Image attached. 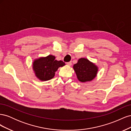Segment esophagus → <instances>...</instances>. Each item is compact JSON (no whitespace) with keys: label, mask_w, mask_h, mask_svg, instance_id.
Masks as SVG:
<instances>
[{"label":"esophagus","mask_w":131,"mask_h":131,"mask_svg":"<svg viewBox=\"0 0 131 131\" xmlns=\"http://www.w3.org/2000/svg\"><path fill=\"white\" fill-rule=\"evenodd\" d=\"M67 65H68L69 66H72V62H67Z\"/></svg>","instance_id":"esophagus-1"}]
</instances>
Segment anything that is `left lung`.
Returning a JSON list of instances; mask_svg holds the SVG:
<instances>
[{
    "label": "left lung",
    "mask_w": 131,
    "mask_h": 131,
    "mask_svg": "<svg viewBox=\"0 0 131 131\" xmlns=\"http://www.w3.org/2000/svg\"><path fill=\"white\" fill-rule=\"evenodd\" d=\"M73 69L78 80L82 82L92 80L98 72V67L85 58L79 59L78 63L73 66Z\"/></svg>",
    "instance_id": "8db88e82"
}]
</instances>
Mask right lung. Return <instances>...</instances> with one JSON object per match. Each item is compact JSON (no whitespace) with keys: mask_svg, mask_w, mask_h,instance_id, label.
Wrapping results in <instances>:
<instances>
[{"mask_svg":"<svg viewBox=\"0 0 131 131\" xmlns=\"http://www.w3.org/2000/svg\"><path fill=\"white\" fill-rule=\"evenodd\" d=\"M65 65L62 61H57L52 55L35 59L33 68L36 77L41 81H47L52 79L59 67Z\"/></svg>","mask_w":131,"mask_h":131,"instance_id":"right-lung-1","label":"right lung"}]
</instances>
